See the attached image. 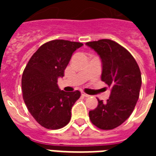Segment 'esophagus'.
Returning a JSON list of instances; mask_svg holds the SVG:
<instances>
[{"instance_id":"34e87169","label":"esophagus","mask_w":156,"mask_h":156,"mask_svg":"<svg viewBox=\"0 0 156 156\" xmlns=\"http://www.w3.org/2000/svg\"><path fill=\"white\" fill-rule=\"evenodd\" d=\"M82 95L84 96V97H89V96H90V95H87V94H86V93L83 92V91H82Z\"/></svg>"}]
</instances>
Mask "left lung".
Masks as SVG:
<instances>
[{"label": "left lung", "mask_w": 156, "mask_h": 156, "mask_svg": "<svg viewBox=\"0 0 156 156\" xmlns=\"http://www.w3.org/2000/svg\"><path fill=\"white\" fill-rule=\"evenodd\" d=\"M86 44L100 56L101 80L111 87L108 100H98V106L89 112V117L98 128L112 129L133 112L142 86L140 69L129 52L115 41L104 39Z\"/></svg>", "instance_id": "8db88e82"}]
</instances>
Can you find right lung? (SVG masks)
<instances>
[{
  "mask_svg": "<svg viewBox=\"0 0 156 156\" xmlns=\"http://www.w3.org/2000/svg\"><path fill=\"white\" fill-rule=\"evenodd\" d=\"M83 45L63 40L45 43L33 54L23 71V100L31 116L44 128L58 129L70 121L71 109L80 91L61 90L57 79L64 77L73 52Z\"/></svg>",
  "mask_w": 156,
  "mask_h": 156,
  "instance_id": "right-lung-1",
  "label": "right lung"
}]
</instances>
